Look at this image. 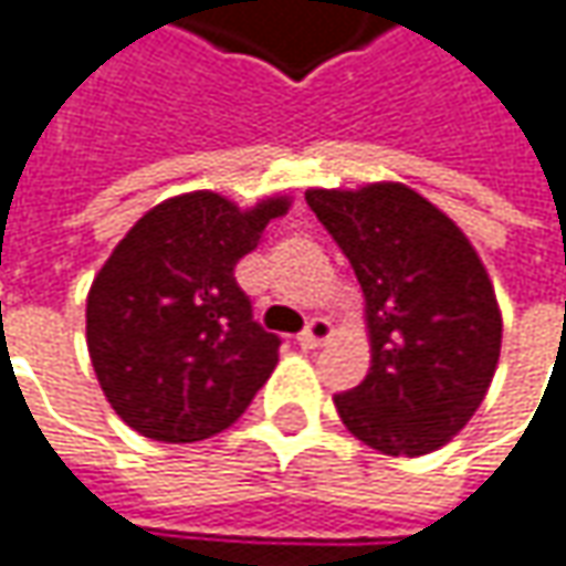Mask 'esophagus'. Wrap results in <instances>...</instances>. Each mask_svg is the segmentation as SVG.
Masks as SVG:
<instances>
[{
    "label": "esophagus",
    "instance_id": "1",
    "mask_svg": "<svg viewBox=\"0 0 566 566\" xmlns=\"http://www.w3.org/2000/svg\"><path fill=\"white\" fill-rule=\"evenodd\" d=\"M329 336H333V326H329V319L314 316V319L307 323V329L297 336V343H301V349H316V346H323Z\"/></svg>",
    "mask_w": 566,
    "mask_h": 566
}]
</instances>
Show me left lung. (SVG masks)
<instances>
[{"mask_svg":"<svg viewBox=\"0 0 566 566\" xmlns=\"http://www.w3.org/2000/svg\"><path fill=\"white\" fill-rule=\"evenodd\" d=\"M307 205L365 294L371 368L336 394L346 429L384 454H429L478 413L503 316L461 227L400 182L311 188Z\"/></svg>","mask_w":566,"mask_h":566,"instance_id":"8db88e82","label":"left lung"}]
</instances>
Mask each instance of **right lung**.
Returning <instances> with one entry per match:
<instances>
[{"label":"right lung","mask_w":566,"mask_h":566,"mask_svg":"<svg viewBox=\"0 0 566 566\" xmlns=\"http://www.w3.org/2000/svg\"><path fill=\"white\" fill-rule=\"evenodd\" d=\"M275 195L240 211L217 191L150 208L88 287L85 343L112 410L156 442H201L237 422L279 365L282 339L252 319L233 279Z\"/></svg>","instance_id":"obj_1"}]
</instances>
